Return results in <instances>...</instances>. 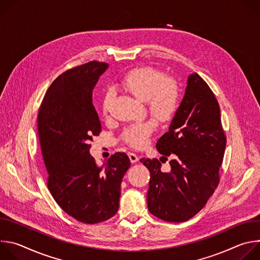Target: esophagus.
I'll use <instances>...</instances> for the list:
<instances>
[{
	"instance_id": "34e87169",
	"label": "esophagus",
	"mask_w": 260,
	"mask_h": 260,
	"mask_svg": "<svg viewBox=\"0 0 260 260\" xmlns=\"http://www.w3.org/2000/svg\"><path fill=\"white\" fill-rule=\"evenodd\" d=\"M128 157H129V160H131L132 164H136L139 160L138 155L135 154V153H128Z\"/></svg>"
}]
</instances>
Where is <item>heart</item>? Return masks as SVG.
<instances>
[{"label":"heart","mask_w":260,"mask_h":260,"mask_svg":"<svg viewBox=\"0 0 260 260\" xmlns=\"http://www.w3.org/2000/svg\"><path fill=\"white\" fill-rule=\"evenodd\" d=\"M121 86L137 99L146 102L150 113L159 121L169 120L178 107L179 89L176 81L151 67L137 68L128 72L121 79ZM113 93L108 91L102 103L103 112L107 113ZM155 125L151 121L127 127L123 133L124 141L135 148L145 146Z\"/></svg>","instance_id":"heart-1"}]
</instances>
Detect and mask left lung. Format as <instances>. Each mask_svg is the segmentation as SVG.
Returning <instances> with one entry per match:
<instances>
[{"mask_svg": "<svg viewBox=\"0 0 260 260\" xmlns=\"http://www.w3.org/2000/svg\"><path fill=\"white\" fill-rule=\"evenodd\" d=\"M225 146L219 104L199 74H190L169 131L156 143L162 157H174L171 171L161 172L156 158L140 159L150 172L149 212L169 222L186 221L199 213L219 183Z\"/></svg>", "mask_w": 260, "mask_h": 260, "instance_id": "1", "label": "left lung"}]
</instances>
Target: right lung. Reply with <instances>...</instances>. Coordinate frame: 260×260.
I'll list each match as a JSON object with an SVG mask.
<instances>
[{
    "instance_id": "add662e5",
    "label": "right lung",
    "mask_w": 260,
    "mask_h": 260,
    "mask_svg": "<svg viewBox=\"0 0 260 260\" xmlns=\"http://www.w3.org/2000/svg\"><path fill=\"white\" fill-rule=\"evenodd\" d=\"M108 68L90 61L66 71L47 89L38 113L48 189L67 214L87 224L116 214L120 184L131 166L124 152H116L102 167L89 153V141L102 131L92 91Z\"/></svg>"
}]
</instances>
